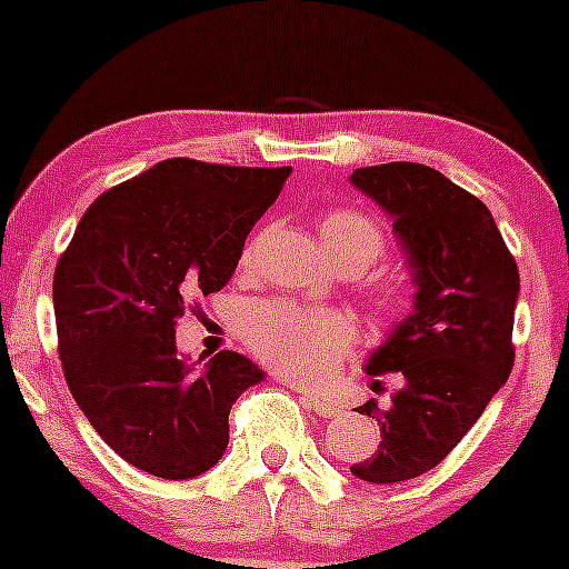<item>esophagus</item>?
<instances>
[{"label": "esophagus", "mask_w": 569, "mask_h": 569, "mask_svg": "<svg viewBox=\"0 0 569 569\" xmlns=\"http://www.w3.org/2000/svg\"><path fill=\"white\" fill-rule=\"evenodd\" d=\"M297 393H299V398H302V401L307 403V407L316 411L318 417H335L337 411H339L331 401H323V398L310 396V393H307V390H302V388H297Z\"/></svg>", "instance_id": "obj_1"}]
</instances>
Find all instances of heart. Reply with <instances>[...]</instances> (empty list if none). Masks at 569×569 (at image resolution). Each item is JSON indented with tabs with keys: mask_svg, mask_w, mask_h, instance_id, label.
<instances>
[{
	"mask_svg": "<svg viewBox=\"0 0 569 569\" xmlns=\"http://www.w3.org/2000/svg\"><path fill=\"white\" fill-rule=\"evenodd\" d=\"M321 243L335 264L356 262L369 267L382 253L385 238L375 219L352 208H335L318 224ZM380 305L388 312L401 307L398 286H385ZM240 337L246 345L293 380L318 385L329 380L339 358L350 350L352 329L335 312H312L283 302H262L243 310Z\"/></svg>",
	"mask_w": 569,
	"mask_h": 569,
	"instance_id": "b5f03b06",
	"label": "heart"
}]
</instances>
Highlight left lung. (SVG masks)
<instances>
[{
	"label": "left lung",
	"mask_w": 569,
	"mask_h": 569,
	"mask_svg": "<svg viewBox=\"0 0 569 569\" xmlns=\"http://www.w3.org/2000/svg\"><path fill=\"white\" fill-rule=\"evenodd\" d=\"M350 184L393 221L415 302L367 375L401 371L388 409L358 407L380 426V447L350 468L369 485H398L436 468L473 428L513 367L519 270L492 213L436 168L417 162L358 168Z\"/></svg>",
	"instance_id": "obj_1"
}]
</instances>
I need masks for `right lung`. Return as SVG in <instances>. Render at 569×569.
Wrapping results in <instances>:
<instances>
[{
	"mask_svg": "<svg viewBox=\"0 0 569 569\" xmlns=\"http://www.w3.org/2000/svg\"><path fill=\"white\" fill-rule=\"evenodd\" d=\"M291 168L173 158L109 189L84 211L53 278V307L77 407L122 460L160 479L211 471L232 403L264 371L221 350L206 367L176 348L194 297L230 283L251 227Z\"/></svg>",
	"mask_w": 569,
	"mask_h": 569,
	"instance_id": "1",
	"label": "right lung"
}]
</instances>
